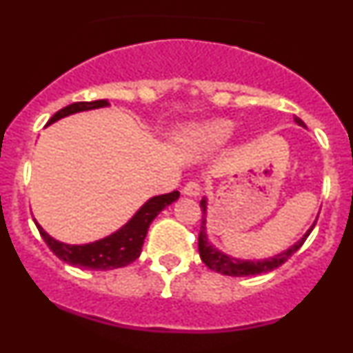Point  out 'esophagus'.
Returning <instances> with one entry per match:
<instances>
[{
  "label": "esophagus",
  "mask_w": 353,
  "mask_h": 353,
  "mask_svg": "<svg viewBox=\"0 0 353 353\" xmlns=\"http://www.w3.org/2000/svg\"><path fill=\"white\" fill-rule=\"evenodd\" d=\"M199 191H201V188H199V184L196 183V181H190V183L184 186L183 193L186 194V196H193L194 198V196H198Z\"/></svg>",
  "instance_id": "obj_1"
}]
</instances>
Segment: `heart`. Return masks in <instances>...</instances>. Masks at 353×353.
Instances as JSON below:
<instances>
[{
  "instance_id": "1",
  "label": "heart",
  "mask_w": 353,
  "mask_h": 353,
  "mask_svg": "<svg viewBox=\"0 0 353 353\" xmlns=\"http://www.w3.org/2000/svg\"><path fill=\"white\" fill-rule=\"evenodd\" d=\"M234 130L232 121L213 119L206 123L191 124L177 133V143L196 152H213L227 143Z\"/></svg>"
}]
</instances>
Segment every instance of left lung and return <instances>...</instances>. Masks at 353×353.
Masks as SVG:
<instances>
[{
  "instance_id": "8db88e82",
  "label": "left lung",
  "mask_w": 353,
  "mask_h": 353,
  "mask_svg": "<svg viewBox=\"0 0 353 353\" xmlns=\"http://www.w3.org/2000/svg\"><path fill=\"white\" fill-rule=\"evenodd\" d=\"M295 123L299 126L305 128L304 121L299 119V117H294ZM199 206H201V230H199V237H198V251L199 256H201V261L208 266L210 270L216 273H222V275H229V276H249V275H261V273H268L272 270L279 268L282 266L283 263L301 248L302 244L305 243V239L309 237V234L312 232L316 225V219L314 223L307 229V232L290 245V248L285 249V251L279 252V254L272 256V258H265V259H239V258H234V256L225 254L222 252L220 249H216L215 245L208 241V236H206V208H208V201L206 198H203L199 201Z\"/></svg>"
}]
</instances>
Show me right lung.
<instances>
[{
	"label": "right lung",
	"mask_w": 353,
	"mask_h": 353,
	"mask_svg": "<svg viewBox=\"0 0 353 353\" xmlns=\"http://www.w3.org/2000/svg\"><path fill=\"white\" fill-rule=\"evenodd\" d=\"M108 105L109 102L105 101V99L92 102H74V104H70L61 110H58V112L49 119L48 126L56 123V121L63 119V117L71 116V114L108 108ZM177 198H179V191H172V193L159 194V196L150 198L148 201H145L143 205L140 206V210H138L121 229L109 234L104 239L94 241V243L88 244L59 243L54 237L49 236L37 222H35V225H37L39 232H41L46 244L49 245V249H51L59 259L68 263V265L87 270H101V272L102 270L123 268V266L133 263L134 259L141 254V248H143L145 237H147L150 223L154 222L155 216L159 215L165 206L172 205Z\"/></svg>",
	"instance_id": "1"
}]
</instances>
